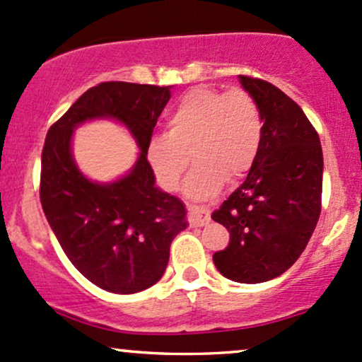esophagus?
Wrapping results in <instances>:
<instances>
[{"label":"esophagus","instance_id":"esophagus-1","mask_svg":"<svg viewBox=\"0 0 362 362\" xmlns=\"http://www.w3.org/2000/svg\"><path fill=\"white\" fill-rule=\"evenodd\" d=\"M189 223L195 228H202V226L211 223V217H209V212L204 207L189 206Z\"/></svg>","mask_w":362,"mask_h":362}]
</instances>
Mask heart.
Masks as SVG:
<instances>
[{"label":"heart","mask_w":362,"mask_h":362,"mask_svg":"<svg viewBox=\"0 0 362 362\" xmlns=\"http://www.w3.org/2000/svg\"><path fill=\"white\" fill-rule=\"evenodd\" d=\"M261 141L263 116L251 94L194 87L170 110L165 134L150 141L148 162L158 184L175 190L192 160L185 192L209 199L226 178L236 180L250 172Z\"/></svg>","instance_id":"heart-1"}]
</instances>
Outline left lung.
<instances>
[{"label":"left lung","mask_w":362,"mask_h":362,"mask_svg":"<svg viewBox=\"0 0 362 362\" xmlns=\"http://www.w3.org/2000/svg\"><path fill=\"white\" fill-rule=\"evenodd\" d=\"M263 116V141L246 180L212 212L229 246L212 256L233 281L263 283L300 258L320 216L324 156L305 112L283 90L239 76Z\"/></svg>","instance_id":"left-lung-1"}]
</instances>
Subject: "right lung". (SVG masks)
I'll use <instances>...</instances> for the list:
<instances>
[{"label": "right lung", "mask_w": 362, "mask_h": 362, "mask_svg": "<svg viewBox=\"0 0 362 362\" xmlns=\"http://www.w3.org/2000/svg\"><path fill=\"white\" fill-rule=\"evenodd\" d=\"M172 86L103 82L90 87L47 133L40 200L57 241L90 283L112 293H136L163 276L170 245L187 229V209L155 184L148 146ZM112 119L137 141V162L124 176L95 182L71 153L81 124Z\"/></svg>", "instance_id": "1"}]
</instances>
